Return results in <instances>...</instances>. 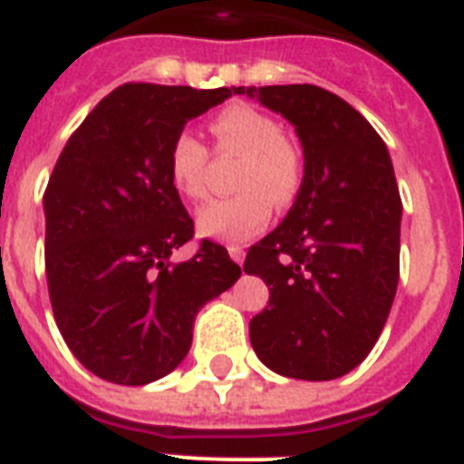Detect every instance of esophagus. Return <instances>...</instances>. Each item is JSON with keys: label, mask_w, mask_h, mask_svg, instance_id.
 I'll use <instances>...</instances> for the list:
<instances>
[{"label": "esophagus", "mask_w": 464, "mask_h": 464, "mask_svg": "<svg viewBox=\"0 0 464 464\" xmlns=\"http://www.w3.org/2000/svg\"><path fill=\"white\" fill-rule=\"evenodd\" d=\"M227 251H229V258L235 260V263H244V248L241 246H237V244H232V246H227Z\"/></svg>", "instance_id": "esophagus-1"}]
</instances>
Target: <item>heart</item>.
I'll list each match as a JSON object with an SVG mask.
<instances>
[{"instance_id": "heart-1", "label": "heart", "mask_w": 464, "mask_h": 464, "mask_svg": "<svg viewBox=\"0 0 464 464\" xmlns=\"http://www.w3.org/2000/svg\"><path fill=\"white\" fill-rule=\"evenodd\" d=\"M218 154L239 156L232 198H216L197 213L201 237L246 241L263 232L270 220V204L285 208L296 198L304 182V156L275 116L251 103H229L213 121ZM208 149L191 132H179L168 151V175L179 197L197 201L206 194Z\"/></svg>"}]
</instances>
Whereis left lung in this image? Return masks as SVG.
Returning <instances> with one entry per match:
<instances>
[{"label": "left lung", "instance_id": "8db88e82", "mask_svg": "<svg viewBox=\"0 0 464 464\" xmlns=\"http://www.w3.org/2000/svg\"><path fill=\"white\" fill-rule=\"evenodd\" d=\"M292 122L304 182L286 218L248 248L270 289L248 334L273 372L327 382L361 365L386 324L401 263V197L377 130L315 85L235 87Z\"/></svg>", "mask_w": 464, "mask_h": 464}]
</instances>
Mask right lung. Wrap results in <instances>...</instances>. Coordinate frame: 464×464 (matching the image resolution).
I'll use <instances>...</instances> for the list:
<instances>
[{"instance_id":"add662e5","label":"right lung","mask_w":464,"mask_h":464,"mask_svg":"<svg viewBox=\"0 0 464 464\" xmlns=\"http://www.w3.org/2000/svg\"><path fill=\"white\" fill-rule=\"evenodd\" d=\"M235 87L128 82L103 97L61 151L44 191V266L63 342L97 377L141 386L170 374L197 313L241 267L204 239L172 266L194 223L168 175L172 140Z\"/></svg>"}]
</instances>
